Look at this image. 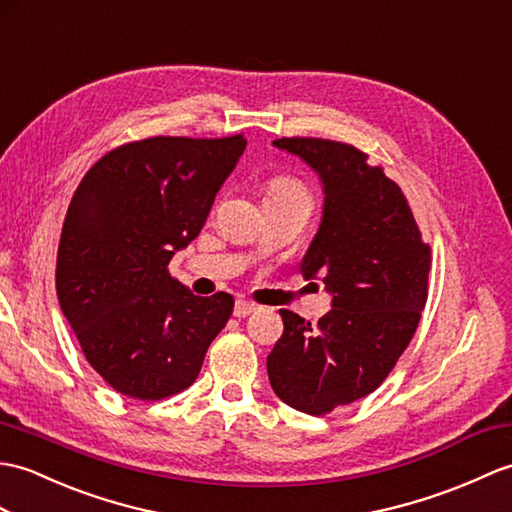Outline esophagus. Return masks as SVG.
Returning <instances> with one entry per match:
<instances>
[{
  "instance_id": "obj_1",
  "label": "esophagus",
  "mask_w": 512,
  "mask_h": 512,
  "mask_svg": "<svg viewBox=\"0 0 512 512\" xmlns=\"http://www.w3.org/2000/svg\"><path fill=\"white\" fill-rule=\"evenodd\" d=\"M255 310H257V307H255L253 303H248V301H235L233 316H237V318H246V316H251Z\"/></svg>"
}]
</instances>
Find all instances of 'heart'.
I'll use <instances>...</instances> for the list:
<instances>
[{
    "instance_id": "1",
    "label": "heart",
    "mask_w": 512,
    "mask_h": 512,
    "mask_svg": "<svg viewBox=\"0 0 512 512\" xmlns=\"http://www.w3.org/2000/svg\"><path fill=\"white\" fill-rule=\"evenodd\" d=\"M266 198H303V200H310V198H307L305 187L299 181H294V178H290V176L270 178Z\"/></svg>"
}]
</instances>
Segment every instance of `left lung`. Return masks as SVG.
<instances>
[{"label": "left lung", "mask_w": 512, "mask_h": 512, "mask_svg": "<svg viewBox=\"0 0 512 512\" xmlns=\"http://www.w3.org/2000/svg\"><path fill=\"white\" fill-rule=\"evenodd\" d=\"M272 144L323 183V220L301 272L323 279L334 299L316 327L279 310L283 336L268 355V379L283 403L320 417L371 395L406 351L427 301L430 244L401 187L366 152L316 137Z\"/></svg>", "instance_id": "left-lung-1"}]
</instances>
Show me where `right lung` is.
Listing matches in <instances>:
<instances>
[{"label":"right lung","mask_w":512,"mask_h":512,"mask_svg":"<svg viewBox=\"0 0 512 512\" xmlns=\"http://www.w3.org/2000/svg\"><path fill=\"white\" fill-rule=\"evenodd\" d=\"M244 148V135L130 141L106 152L69 202L58 303L93 371L126 397L159 401L192 386L231 318V294L196 296L168 266Z\"/></svg>","instance_id":"add662e5"}]
</instances>
